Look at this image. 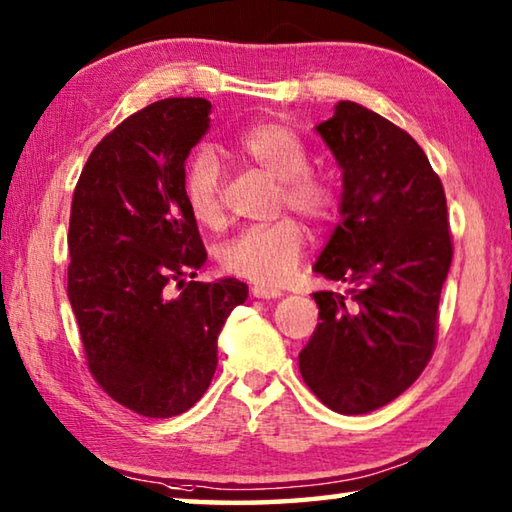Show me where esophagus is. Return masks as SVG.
Wrapping results in <instances>:
<instances>
[{"label": "esophagus", "mask_w": 512, "mask_h": 512, "mask_svg": "<svg viewBox=\"0 0 512 512\" xmlns=\"http://www.w3.org/2000/svg\"><path fill=\"white\" fill-rule=\"evenodd\" d=\"M250 293H253V298H264V300H271V298H280L282 296L280 289L264 287V284H255V287L250 289Z\"/></svg>", "instance_id": "34e87169"}]
</instances>
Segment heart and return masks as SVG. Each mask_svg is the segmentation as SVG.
Listing matches in <instances>:
<instances>
[{
	"instance_id": "1",
	"label": "heart",
	"mask_w": 512,
	"mask_h": 512,
	"mask_svg": "<svg viewBox=\"0 0 512 512\" xmlns=\"http://www.w3.org/2000/svg\"><path fill=\"white\" fill-rule=\"evenodd\" d=\"M230 153L277 180V210L296 212L314 225H325L334 216L339 196L332 178L309 169L307 146L291 128L259 121L230 142ZM185 201L198 223L207 228L221 225V167L212 151L196 153L189 162ZM305 246V228L293 219H280L253 225L225 241L219 248V264L232 275L277 287L296 273Z\"/></svg>"
}]
</instances>
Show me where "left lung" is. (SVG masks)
Returning <instances> with one entry per match:
<instances>
[{
	"instance_id": "obj_1",
	"label": "left lung",
	"mask_w": 512,
	"mask_h": 512,
	"mask_svg": "<svg viewBox=\"0 0 512 512\" xmlns=\"http://www.w3.org/2000/svg\"><path fill=\"white\" fill-rule=\"evenodd\" d=\"M316 131L343 171V194L314 271L350 289L314 293L320 323L298 363L320 402L361 415L400 397L436 348L454 255L447 201L420 144L377 112L339 101Z\"/></svg>"
}]
</instances>
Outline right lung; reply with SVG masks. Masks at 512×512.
I'll return each mask as SVG.
<instances>
[{"label": "right lung", "instance_id": "1", "mask_svg": "<svg viewBox=\"0 0 512 512\" xmlns=\"http://www.w3.org/2000/svg\"><path fill=\"white\" fill-rule=\"evenodd\" d=\"M207 99H162L94 146L69 216L67 296L85 359L112 400L171 418L201 400L216 339L248 287L196 282L207 253L185 201V160L210 128Z\"/></svg>", "mask_w": 512, "mask_h": 512}]
</instances>
